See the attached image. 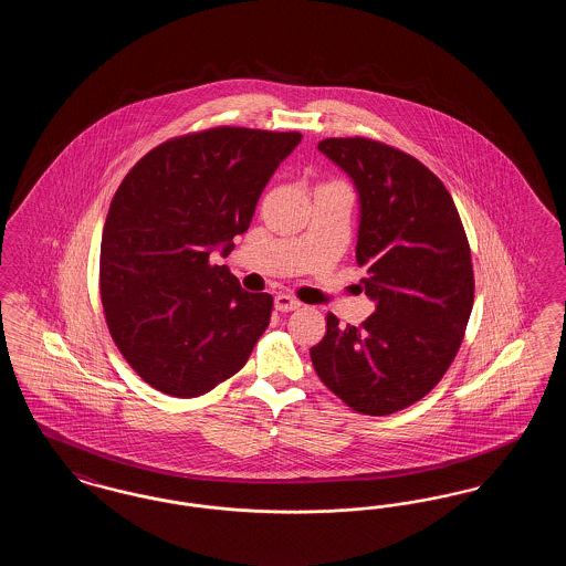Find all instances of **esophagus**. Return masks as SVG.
I'll list each match as a JSON object with an SVG mask.
<instances>
[{
  "instance_id": "34e87169",
  "label": "esophagus",
  "mask_w": 566,
  "mask_h": 566,
  "mask_svg": "<svg viewBox=\"0 0 566 566\" xmlns=\"http://www.w3.org/2000/svg\"><path fill=\"white\" fill-rule=\"evenodd\" d=\"M273 307L277 312H293V310L301 307V301H296L295 296L286 295V293H280L273 298Z\"/></svg>"
}]
</instances>
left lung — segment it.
I'll use <instances>...</instances> for the list:
<instances>
[{
  "label": "left lung",
  "instance_id": "left-lung-1",
  "mask_svg": "<svg viewBox=\"0 0 566 566\" xmlns=\"http://www.w3.org/2000/svg\"><path fill=\"white\" fill-rule=\"evenodd\" d=\"M318 150L358 195L356 263L376 312L346 328L328 314L310 356L354 411L395 413L431 392L457 356L475 291L469 242L450 192L418 159L365 137H328Z\"/></svg>",
  "mask_w": 566,
  "mask_h": 566
}]
</instances>
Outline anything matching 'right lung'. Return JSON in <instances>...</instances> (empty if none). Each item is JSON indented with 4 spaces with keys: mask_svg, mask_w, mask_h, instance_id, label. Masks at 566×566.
I'll list each match as a JSON object with an SVG mask.
<instances>
[{
    "mask_svg": "<svg viewBox=\"0 0 566 566\" xmlns=\"http://www.w3.org/2000/svg\"><path fill=\"white\" fill-rule=\"evenodd\" d=\"M301 134L216 127L135 163L109 203L99 282L109 333L135 374L189 399L238 374L273 298L248 293L227 256Z\"/></svg>",
    "mask_w": 566,
    "mask_h": 566,
    "instance_id": "right-lung-1",
    "label": "right lung"
}]
</instances>
